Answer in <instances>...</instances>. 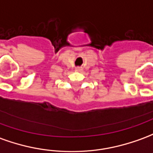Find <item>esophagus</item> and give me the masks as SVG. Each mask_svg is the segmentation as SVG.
<instances>
[{
	"label": "esophagus",
	"instance_id": "34e87169",
	"mask_svg": "<svg viewBox=\"0 0 153 153\" xmlns=\"http://www.w3.org/2000/svg\"><path fill=\"white\" fill-rule=\"evenodd\" d=\"M82 70H83V69L81 67H76L75 68V71H77V72H82Z\"/></svg>",
	"mask_w": 153,
	"mask_h": 153
}]
</instances>
